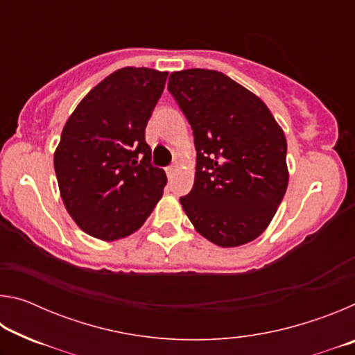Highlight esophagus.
I'll return each instance as SVG.
<instances>
[{
    "label": "esophagus",
    "mask_w": 355,
    "mask_h": 355,
    "mask_svg": "<svg viewBox=\"0 0 355 355\" xmlns=\"http://www.w3.org/2000/svg\"><path fill=\"white\" fill-rule=\"evenodd\" d=\"M175 172H177V166L166 167V173H167V177H169V178H172L173 175H175Z\"/></svg>",
    "instance_id": "34e87169"
}]
</instances>
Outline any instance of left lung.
I'll return each instance as SVG.
<instances>
[{
  "label": "left lung",
  "mask_w": 355,
  "mask_h": 355,
  "mask_svg": "<svg viewBox=\"0 0 355 355\" xmlns=\"http://www.w3.org/2000/svg\"><path fill=\"white\" fill-rule=\"evenodd\" d=\"M167 89L192 128L196 180L180 197L196 230L220 248L266 230L288 186L286 139L268 106L216 70L173 71Z\"/></svg>",
  "instance_id": "left-lung-1"
}]
</instances>
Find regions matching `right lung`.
<instances>
[{
  "label": "right lung",
  "mask_w": 355,
  "mask_h": 355,
  "mask_svg": "<svg viewBox=\"0 0 355 355\" xmlns=\"http://www.w3.org/2000/svg\"><path fill=\"white\" fill-rule=\"evenodd\" d=\"M167 71L125 67L97 84L76 106L55 153L69 214L103 241L125 238L152 214L167 183L152 164L146 127Z\"/></svg>",
  "instance_id": "1"
}]
</instances>
